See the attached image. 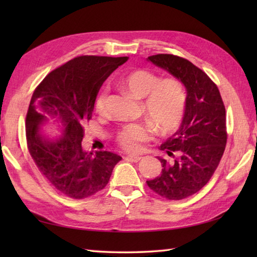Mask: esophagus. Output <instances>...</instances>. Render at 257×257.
<instances>
[{"label":"esophagus","mask_w":257,"mask_h":257,"mask_svg":"<svg viewBox=\"0 0 257 257\" xmlns=\"http://www.w3.org/2000/svg\"><path fill=\"white\" fill-rule=\"evenodd\" d=\"M141 158L143 157H140V156H128V157H125V159L129 161H133V162H138L141 160Z\"/></svg>","instance_id":"34e87169"}]
</instances>
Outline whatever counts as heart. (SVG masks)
<instances>
[{
  "instance_id": "obj_1",
  "label": "heart",
  "mask_w": 257,
  "mask_h": 257,
  "mask_svg": "<svg viewBox=\"0 0 257 257\" xmlns=\"http://www.w3.org/2000/svg\"><path fill=\"white\" fill-rule=\"evenodd\" d=\"M120 84L135 98L144 99V112L150 121L124 124L117 134V143L122 149L140 152L144 145L154 137L155 127L160 134L168 135L180 127L187 106V92L179 79H160L151 70L136 69L124 75ZM107 98L108 88L103 87L95 100L98 113L105 112Z\"/></svg>"
}]
</instances>
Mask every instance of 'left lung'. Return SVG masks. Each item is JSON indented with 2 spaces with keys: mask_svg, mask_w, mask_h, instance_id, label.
<instances>
[{
  "mask_svg": "<svg viewBox=\"0 0 257 257\" xmlns=\"http://www.w3.org/2000/svg\"><path fill=\"white\" fill-rule=\"evenodd\" d=\"M148 62L167 70L187 89V106L178 132L160 146L172 161L158 158L159 177L148 187L168 200H182L209 182L226 145L225 107L219 88L203 70L188 59L171 54L149 56Z\"/></svg>",
  "mask_w": 257,
  "mask_h": 257,
  "instance_id": "1",
  "label": "left lung"
}]
</instances>
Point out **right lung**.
Returning a JSON list of instances; mask_svg holds the SVG:
<instances>
[{"label":"right lung","mask_w":257,"mask_h":257,"mask_svg":"<svg viewBox=\"0 0 257 257\" xmlns=\"http://www.w3.org/2000/svg\"><path fill=\"white\" fill-rule=\"evenodd\" d=\"M128 57L79 56L54 69L36 87L26 114V140L38 170L59 192L85 199L106 187L121 157L109 151L86 152L83 125L89 121L98 91ZM57 123L61 137L41 133Z\"/></svg>","instance_id":"1"}]
</instances>
